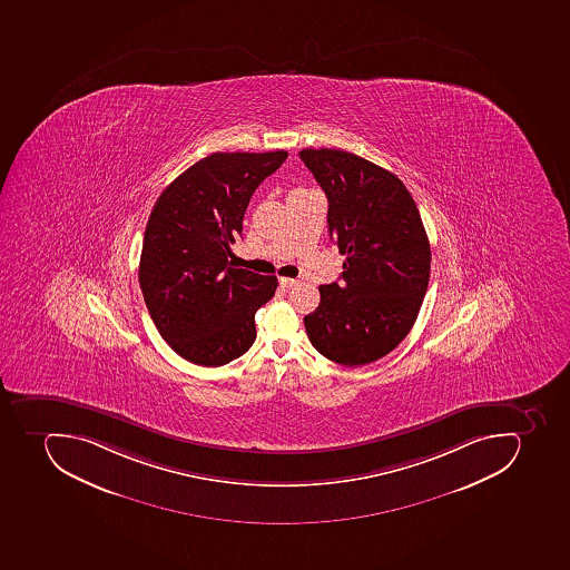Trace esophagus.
Returning <instances> with one entry per match:
<instances>
[{"label":"esophagus","instance_id":"esophagus-1","mask_svg":"<svg viewBox=\"0 0 570 570\" xmlns=\"http://www.w3.org/2000/svg\"><path fill=\"white\" fill-rule=\"evenodd\" d=\"M296 284H298V281H295V278H289V277L281 278V287H284V289H292V287H295Z\"/></svg>","mask_w":570,"mask_h":570}]
</instances>
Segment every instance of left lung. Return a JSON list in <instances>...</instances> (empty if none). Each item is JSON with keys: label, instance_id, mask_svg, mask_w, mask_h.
Wrapping results in <instances>:
<instances>
[{"label": "left lung", "instance_id": "8db88e82", "mask_svg": "<svg viewBox=\"0 0 570 570\" xmlns=\"http://www.w3.org/2000/svg\"><path fill=\"white\" fill-rule=\"evenodd\" d=\"M298 155L327 195L328 234L346 255L342 283L320 286L305 331L327 360L368 365L415 324L431 269L428 234L413 196L392 171L331 148Z\"/></svg>", "mask_w": 570, "mask_h": 570}]
</instances>
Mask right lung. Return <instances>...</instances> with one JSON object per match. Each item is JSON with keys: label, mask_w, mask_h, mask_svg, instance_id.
Masks as SVG:
<instances>
[{"label": "right lung", "mask_w": 570, "mask_h": 570, "mask_svg": "<svg viewBox=\"0 0 570 570\" xmlns=\"http://www.w3.org/2000/svg\"><path fill=\"white\" fill-rule=\"evenodd\" d=\"M287 151H216L160 193L146 224L139 284L155 327L180 357L227 365L250 348L255 311L277 277L228 265L250 196Z\"/></svg>", "instance_id": "1"}]
</instances>
